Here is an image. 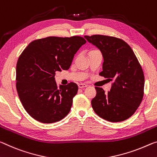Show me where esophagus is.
<instances>
[{
    "mask_svg": "<svg viewBox=\"0 0 157 157\" xmlns=\"http://www.w3.org/2000/svg\"><path fill=\"white\" fill-rule=\"evenodd\" d=\"M78 86H79V88H84V87H86L87 85H86V84H84V83H79V84H78Z\"/></svg>",
    "mask_w": 157,
    "mask_h": 157,
    "instance_id": "obj_1",
    "label": "esophagus"
}]
</instances>
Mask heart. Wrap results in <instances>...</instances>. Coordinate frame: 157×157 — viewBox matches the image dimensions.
Here are the masks:
<instances>
[{"label": "heart", "mask_w": 157, "mask_h": 157, "mask_svg": "<svg viewBox=\"0 0 157 157\" xmlns=\"http://www.w3.org/2000/svg\"><path fill=\"white\" fill-rule=\"evenodd\" d=\"M93 51H96V50H93Z\"/></svg>", "instance_id": "heart-1"}]
</instances>
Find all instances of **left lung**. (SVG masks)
<instances>
[{
	"mask_svg": "<svg viewBox=\"0 0 157 157\" xmlns=\"http://www.w3.org/2000/svg\"><path fill=\"white\" fill-rule=\"evenodd\" d=\"M84 38L98 47L103 56V71L99 75L113 82L107 94L102 88L95 87L92 108L107 121L126 120L134 114L143 98L145 78L135 54L126 42L114 37L94 35Z\"/></svg>",
	"mask_w": 157,
	"mask_h": 157,
	"instance_id": "obj_1",
	"label": "left lung"
}]
</instances>
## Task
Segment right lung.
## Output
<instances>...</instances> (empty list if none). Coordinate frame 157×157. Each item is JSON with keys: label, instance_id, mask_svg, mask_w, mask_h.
<instances>
[{"label": "right lung", "instance_id": "add662e5", "mask_svg": "<svg viewBox=\"0 0 157 157\" xmlns=\"http://www.w3.org/2000/svg\"><path fill=\"white\" fill-rule=\"evenodd\" d=\"M85 43L79 36L47 37L31 42L21 53L17 63V91L24 109L36 120L54 123L69 113L78 86L71 82L58 87L54 76L69 69Z\"/></svg>", "mask_w": 157, "mask_h": 157}]
</instances>
